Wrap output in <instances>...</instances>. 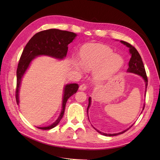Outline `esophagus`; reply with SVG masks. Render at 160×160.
<instances>
[{
    "label": "esophagus",
    "mask_w": 160,
    "mask_h": 160,
    "mask_svg": "<svg viewBox=\"0 0 160 160\" xmlns=\"http://www.w3.org/2000/svg\"><path fill=\"white\" fill-rule=\"evenodd\" d=\"M87 85L83 83V84H81L80 86H79V90L81 91H85L86 89H87Z\"/></svg>",
    "instance_id": "34e87169"
}]
</instances>
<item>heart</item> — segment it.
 <instances>
[{
  "instance_id": "b5f03b06",
  "label": "heart",
  "mask_w": 160,
  "mask_h": 160,
  "mask_svg": "<svg viewBox=\"0 0 160 160\" xmlns=\"http://www.w3.org/2000/svg\"><path fill=\"white\" fill-rule=\"evenodd\" d=\"M80 61L83 68L88 71L98 69L95 78L98 81L108 79L122 66L123 60L122 57L113 54L112 49L100 44H88L80 51ZM76 67L79 69V65Z\"/></svg>"
}]
</instances>
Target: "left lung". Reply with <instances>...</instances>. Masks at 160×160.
Instances as JSON below:
<instances>
[{
  "label": "left lung",
  "instance_id": "obj_1",
  "mask_svg": "<svg viewBox=\"0 0 160 160\" xmlns=\"http://www.w3.org/2000/svg\"><path fill=\"white\" fill-rule=\"evenodd\" d=\"M120 42L123 43V45H126L129 48V52H130V54L132 55V57H131L130 61L129 62V67H128L127 71L130 72H133V73H135V74H138L140 76H142L143 77V79H144L145 82H146V88H147L148 82V77H147V75H146V70H145V67H144V65H143V63L142 57H141V56H140L139 53L138 52L137 49H135L134 47H133L132 45L129 44V42L123 41H121ZM90 105H91V98H89V105H88V109H87V112H88V109L90 107ZM144 108H145V105L143 106V110L144 109ZM132 126H131V127H132ZM129 128L127 129L126 130L123 131V132H122L118 133H113V134L109 133V134H108V133H103V132H99V130L96 129L94 128V129L97 131V132H99L101 134L103 135H105V136H115V135L122 134V133H123L126 132V131H128Z\"/></svg>",
  "mask_w": 160,
  "mask_h": 160
}]
</instances>
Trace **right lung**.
<instances>
[{
	"label": "right lung",
	"instance_id": "1",
	"mask_svg": "<svg viewBox=\"0 0 160 160\" xmlns=\"http://www.w3.org/2000/svg\"><path fill=\"white\" fill-rule=\"evenodd\" d=\"M77 35L74 32L61 31L56 28L42 31L36 33L27 42L18 64L17 70V88L15 91L17 103L18 105V91L20 89L21 79L29 66L31 61L38 55H48L57 59H62L66 57L68 45L74 39ZM79 89V85L71 83L65 85L61 113L59 117L50 126L38 128L47 130L55 128L60 122L65 113L66 103L71 95L75 94Z\"/></svg>",
	"mask_w": 160,
	"mask_h": 160
}]
</instances>
